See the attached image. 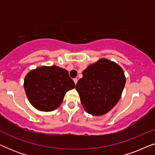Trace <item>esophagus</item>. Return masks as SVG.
Here are the masks:
<instances>
[{"label":"esophagus","instance_id":"1","mask_svg":"<svg viewBox=\"0 0 155 155\" xmlns=\"http://www.w3.org/2000/svg\"><path fill=\"white\" fill-rule=\"evenodd\" d=\"M73 81H74V82H75V84H77V82H78V78H74Z\"/></svg>","mask_w":155,"mask_h":155}]
</instances>
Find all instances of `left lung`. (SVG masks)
Here are the masks:
<instances>
[{"mask_svg": "<svg viewBox=\"0 0 155 155\" xmlns=\"http://www.w3.org/2000/svg\"><path fill=\"white\" fill-rule=\"evenodd\" d=\"M126 84L124 71L118 64L101 58L82 72L75 89L84 109L101 116L113 109L121 97Z\"/></svg>", "mask_w": 155, "mask_h": 155, "instance_id": "obj_1", "label": "left lung"}]
</instances>
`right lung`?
Here are the masks:
<instances>
[{
    "instance_id": "right-lung-1",
    "label": "right lung",
    "mask_w": 155,
    "mask_h": 155,
    "mask_svg": "<svg viewBox=\"0 0 155 155\" xmlns=\"http://www.w3.org/2000/svg\"><path fill=\"white\" fill-rule=\"evenodd\" d=\"M75 84L62 68L41 66L31 70L24 80V88L29 102L42 111H51L61 104L68 91Z\"/></svg>"
}]
</instances>
